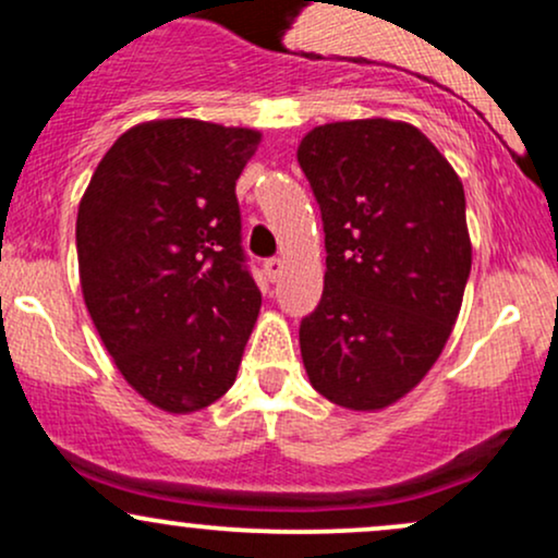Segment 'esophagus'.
Returning <instances> with one entry per match:
<instances>
[{
    "mask_svg": "<svg viewBox=\"0 0 558 558\" xmlns=\"http://www.w3.org/2000/svg\"><path fill=\"white\" fill-rule=\"evenodd\" d=\"M280 272H283V262H280L278 257H275V259H267V262H265V275H267V278H270V280H278V278H280Z\"/></svg>",
    "mask_w": 558,
    "mask_h": 558,
    "instance_id": "esophagus-1",
    "label": "esophagus"
}]
</instances>
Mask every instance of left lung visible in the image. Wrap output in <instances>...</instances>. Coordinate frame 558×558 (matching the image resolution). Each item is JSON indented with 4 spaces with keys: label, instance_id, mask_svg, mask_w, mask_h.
<instances>
[{
    "label": "left lung",
    "instance_id": "obj_1",
    "mask_svg": "<svg viewBox=\"0 0 558 558\" xmlns=\"http://www.w3.org/2000/svg\"><path fill=\"white\" fill-rule=\"evenodd\" d=\"M299 165L325 226V288L301 319L312 388L380 412L430 373L472 267L464 185L420 128L388 118L317 125Z\"/></svg>",
    "mask_w": 558,
    "mask_h": 558
}]
</instances>
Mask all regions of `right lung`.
Here are the masks:
<instances>
[{
    "mask_svg": "<svg viewBox=\"0 0 558 558\" xmlns=\"http://www.w3.org/2000/svg\"><path fill=\"white\" fill-rule=\"evenodd\" d=\"M259 141L252 128L149 120L114 141L83 191L86 310L128 386L168 414L233 386L257 323L235 181Z\"/></svg>",
    "mask_w": 558,
    "mask_h": 558,
    "instance_id": "right-lung-1",
    "label": "right lung"
}]
</instances>
